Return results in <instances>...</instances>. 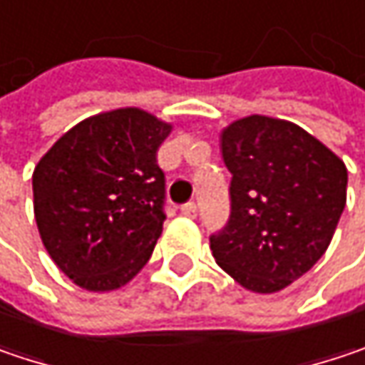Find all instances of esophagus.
I'll return each mask as SVG.
<instances>
[{
    "label": "esophagus",
    "instance_id": "34e87169",
    "mask_svg": "<svg viewBox=\"0 0 365 365\" xmlns=\"http://www.w3.org/2000/svg\"><path fill=\"white\" fill-rule=\"evenodd\" d=\"M180 212L189 218H195L197 216V203L195 201H187L185 205H180Z\"/></svg>",
    "mask_w": 365,
    "mask_h": 365
}]
</instances>
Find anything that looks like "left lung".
<instances>
[{
	"label": "left lung",
	"instance_id": "8db88e82",
	"mask_svg": "<svg viewBox=\"0 0 365 365\" xmlns=\"http://www.w3.org/2000/svg\"><path fill=\"white\" fill-rule=\"evenodd\" d=\"M230 216L210 237L224 272L255 293H276L330 245L347 201V168L301 126L268 116L222 133Z\"/></svg>",
	"mask_w": 365,
	"mask_h": 365
}]
</instances>
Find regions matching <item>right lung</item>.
<instances>
[{"label":"right lung","mask_w":365,"mask_h":365,"mask_svg":"<svg viewBox=\"0 0 365 365\" xmlns=\"http://www.w3.org/2000/svg\"><path fill=\"white\" fill-rule=\"evenodd\" d=\"M170 128L122 108L78 122L41 158L33 172L41 241L78 287L118 289L151 257L166 220L158 149Z\"/></svg>","instance_id":"right-lung-1"}]
</instances>
